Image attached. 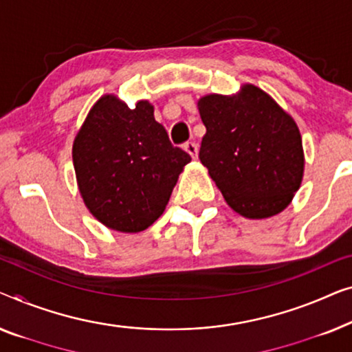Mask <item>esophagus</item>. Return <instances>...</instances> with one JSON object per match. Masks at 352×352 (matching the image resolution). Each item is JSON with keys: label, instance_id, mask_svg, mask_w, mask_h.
<instances>
[{"label": "esophagus", "instance_id": "34e87169", "mask_svg": "<svg viewBox=\"0 0 352 352\" xmlns=\"http://www.w3.org/2000/svg\"><path fill=\"white\" fill-rule=\"evenodd\" d=\"M183 148H185L186 153H190V156L192 157V160H196V157H197V143L186 142L185 145H183Z\"/></svg>", "mask_w": 352, "mask_h": 352}]
</instances>
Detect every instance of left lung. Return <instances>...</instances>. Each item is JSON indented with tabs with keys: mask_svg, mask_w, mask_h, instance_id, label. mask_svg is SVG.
<instances>
[{
	"mask_svg": "<svg viewBox=\"0 0 352 352\" xmlns=\"http://www.w3.org/2000/svg\"><path fill=\"white\" fill-rule=\"evenodd\" d=\"M197 108L207 129L199 160L228 206L254 220L284 210L305 170L294 118L254 84H244L237 96H204Z\"/></svg>",
	"mask_w": 352,
	"mask_h": 352,
	"instance_id": "8db88e82",
	"label": "left lung"
}]
</instances>
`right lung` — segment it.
<instances>
[{
	"instance_id": "add662e5",
	"label": "right lung",
	"mask_w": 352,
	"mask_h": 352,
	"mask_svg": "<svg viewBox=\"0 0 352 352\" xmlns=\"http://www.w3.org/2000/svg\"><path fill=\"white\" fill-rule=\"evenodd\" d=\"M191 156L174 146L140 100L129 108L107 94L91 108L73 142V166L89 212L110 230L138 232L164 212Z\"/></svg>"
}]
</instances>
